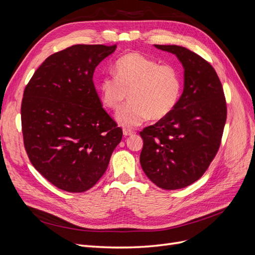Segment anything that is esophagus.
<instances>
[{"mask_svg": "<svg viewBox=\"0 0 255 255\" xmlns=\"http://www.w3.org/2000/svg\"><path fill=\"white\" fill-rule=\"evenodd\" d=\"M133 134H134L133 130H130V129H127V128L123 129V135H125V136H130V135H133Z\"/></svg>", "mask_w": 255, "mask_h": 255, "instance_id": "obj_1", "label": "esophagus"}]
</instances>
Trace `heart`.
Instances as JSON below:
<instances>
[{"label":"heart","mask_w":255,"mask_h":255,"mask_svg":"<svg viewBox=\"0 0 255 255\" xmlns=\"http://www.w3.org/2000/svg\"><path fill=\"white\" fill-rule=\"evenodd\" d=\"M115 75L105 76L99 84L105 106L119 111L127 100L130 102L117 116L119 125L134 128L144 121L160 120L170 115L180 101L183 81L179 69L140 53L126 54L115 63Z\"/></svg>","instance_id":"heart-1"}]
</instances>
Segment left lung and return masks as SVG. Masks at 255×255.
Listing matches in <instances>:
<instances>
[{
    "label": "left lung",
    "mask_w": 255,
    "mask_h": 255,
    "mask_svg": "<svg viewBox=\"0 0 255 255\" xmlns=\"http://www.w3.org/2000/svg\"><path fill=\"white\" fill-rule=\"evenodd\" d=\"M154 47L179 58L184 90L170 115L140 132V165L159 188L180 189L198 181L217 154L227 103L218 75L205 59L180 45Z\"/></svg>",
    "instance_id": "8db88e82"
}]
</instances>
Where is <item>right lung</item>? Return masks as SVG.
<instances>
[{"mask_svg": "<svg viewBox=\"0 0 255 255\" xmlns=\"http://www.w3.org/2000/svg\"><path fill=\"white\" fill-rule=\"evenodd\" d=\"M117 45L75 44L52 54L35 71L21 104L30 163L54 186L90 189L106 171L122 129L102 107L96 67Z\"/></svg>", "mask_w": 255, "mask_h": 255, "instance_id": "add662e5", "label": "right lung"}]
</instances>
